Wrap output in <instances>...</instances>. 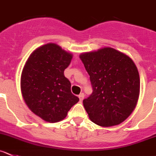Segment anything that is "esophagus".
<instances>
[{
  "instance_id": "esophagus-1",
  "label": "esophagus",
  "mask_w": 156,
  "mask_h": 156,
  "mask_svg": "<svg viewBox=\"0 0 156 156\" xmlns=\"http://www.w3.org/2000/svg\"><path fill=\"white\" fill-rule=\"evenodd\" d=\"M78 98H79L80 101H83V99H84V93L80 94L78 95Z\"/></svg>"
}]
</instances>
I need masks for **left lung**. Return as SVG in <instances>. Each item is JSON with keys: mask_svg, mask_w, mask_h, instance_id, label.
I'll return each instance as SVG.
<instances>
[{"mask_svg": "<svg viewBox=\"0 0 156 156\" xmlns=\"http://www.w3.org/2000/svg\"><path fill=\"white\" fill-rule=\"evenodd\" d=\"M80 58L93 88L83 101L90 120L107 127L121 123L133 111L140 95V75L135 63L110 47L82 53Z\"/></svg>", "mask_w": 156, "mask_h": 156, "instance_id": "left-lung-1", "label": "left lung"}]
</instances>
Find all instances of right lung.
I'll use <instances>...</instances> for the list:
<instances>
[{"label": "right lung", "mask_w": 156, "mask_h": 156, "mask_svg": "<svg viewBox=\"0 0 156 156\" xmlns=\"http://www.w3.org/2000/svg\"><path fill=\"white\" fill-rule=\"evenodd\" d=\"M72 58V54L59 46L48 43L36 49L24 66L20 80L23 98L30 110L45 121L62 120L79 101L64 75Z\"/></svg>", "instance_id": "right-lung-1"}]
</instances>
